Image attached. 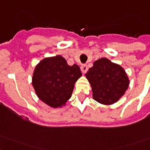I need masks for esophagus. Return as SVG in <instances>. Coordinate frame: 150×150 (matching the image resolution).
Segmentation results:
<instances>
[{
    "instance_id": "1",
    "label": "esophagus",
    "mask_w": 150,
    "mask_h": 150,
    "mask_svg": "<svg viewBox=\"0 0 150 150\" xmlns=\"http://www.w3.org/2000/svg\"><path fill=\"white\" fill-rule=\"evenodd\" d=\"M81 71H82V73H86V71H88V67L86 64H82L81 66Z\"/></svg>"
}]
</instances>
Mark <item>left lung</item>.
<instances>
[{"instance_id":"obj_1","label":"left lung","mask_w":150,"mask_h":150,"mask_svg":"<svg viewBox=\"0 0 150 150\" xmlns=\"http://www.w3.org/2000/svg\"><path fill=\"white\" fill-rule=\"evenodd\" d=\"M91 85L93 97L102 104H113L123 96L129 86L125 71L107 58H100L86 74Z\"/></svg>"}]
</instances>
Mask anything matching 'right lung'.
Masks as SVG:
<instances>
[{"mask_svg":"<svg viewBox=\"0 0 150 150\" xmlns=\"http://www.w3.org/2000/svg\"><path fill=\"white\" fill-rule=\"evenodd\" d=\"M82 76L77 64L68 65L61 55L43 59L34 69L32 84L39 99L54 108L64 106Z\"/></svg>","mask_w":150,"mask_h":150,"instance_id":"obj_1","label":"right lung"}]
</instances>
